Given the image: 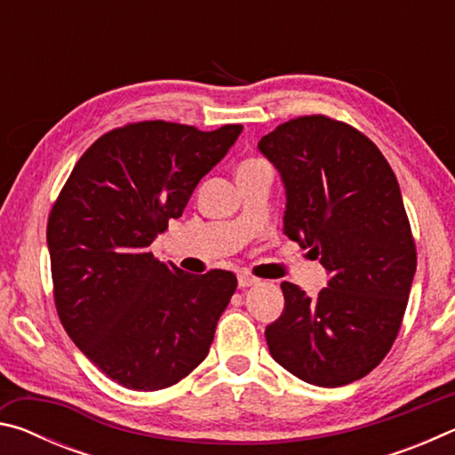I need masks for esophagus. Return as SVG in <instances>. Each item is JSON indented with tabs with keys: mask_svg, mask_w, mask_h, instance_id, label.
<instances>
[{
	"mask_svg": "<svg viewBox=\"0 0 455 455\" xmlns=\"http://www.w3.org/2000/svg\"><path fill=\"white\" fill-rule=\"evenodd\" d=\"M257 283H259V279H255V276H251L249 273L238 275V287H241V289L252 287V284H257Z\"/></svg>",
	"mask_w": 455,
	"mask_h": 455,
	"instance_id": "obj_1",
	"label": "esophagus"
}]
</instances>
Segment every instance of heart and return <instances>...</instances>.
Instances as JSON below:
<instances>
[{
    "label": "heart",
    "mask_w": 455,
    "mask_h": 455,
    "mask_svg": "<svg viewBox=\"0 0 455 455\" xmlns=\"http://www.w3.org/2000/svg\"><path fill=\"white\" fill-rule=\"evenodd\" d=\"M263 163V160H257V158H251V160H244V163L241 166H251V164H259Z\"/></svg>",
    "instance_id": "heart-1"
}]
</instances>
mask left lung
Returning a JSON list of instances; mask_svg holds the SVG:
<instances>
[{"instance_id": "left-lung-1", "label": "left lung", "mask_w": 455, "mask_h": 455, "mask_svg": "<svg viewBox=\"0 0 455 455\" xmlns=\"http://www.w3.org/2000/svg\"><path fill=\"white\" fill-rule=\"evenodd\" d=\"M259 150L287 190L284 235L331 275L315 299L281 283L268 351L299 379L341 387L387 355L411 291L418 255L397 179L365 134L321 114L276 126Z\"/></svg>"}]
</instances>
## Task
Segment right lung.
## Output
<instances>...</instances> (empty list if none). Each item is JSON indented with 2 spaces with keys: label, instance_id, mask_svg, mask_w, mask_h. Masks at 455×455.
<instances>
[{
  "label": "right lung",
  "instance_id": "obj_1",
  "mask_svg": "<svg viewBox=\"0 0 455 455\" xmlns=\"http://www.w3.org/2000/svg\"><path fill=\"white\" fill-rule=\"evenodd\" d=\"M243 132L164 120L114 128L90 146L52 206L48 249L61 325L122 387L156 391L209 355L236 276L190 275L150 244L182 217L204 174Z\"/></svg>",
  "mask_w": 455,
  "mask_h": 455
}]
</instances>
